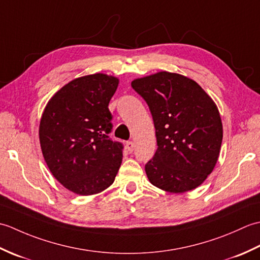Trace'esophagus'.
<instances>
[{"label":"esophagus","instance_id":"esophagus-1","mask_svg":"<svg viewBox=\"0 0 260 260\" xmlns=\"http://www.w3.org/2000/svg\"><path fill=\"white\" fill-rule=\"evenodd\" d=\"M125 147H126V151L127 152L132 153V152L134 151V143L133 142H126Z\"/></svg>","mask_w":260,"mask_h":260}]
</instances>
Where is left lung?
I'll use <instances>...</instances> for the list:
<instances>
[{"instance_id": "8db88e82", "label": "left lung", "mask_w": 260, "mask_h": 260, "mask_svg": "<svg viewBox=\"0 0 260 260\" xmlns=\"http://www.w3.org/2000/svg\"><path fill=\"white\" fill-rule=\"evenodd\" d=\"M132 87L148 105L155 127L148 180L171 193L196 189L219 157L223 131L217 105L194 80L168 71L137 78Z\"/></svg>"}]
</instances>
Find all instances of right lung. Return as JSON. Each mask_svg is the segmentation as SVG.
I'll use <instances>...</instances> for the list:
<instances>
[{
	"label": "right lung",
	"mask_w": 260,
	"mask_h": 260,
	"mask_svg": "<svg viewBox=\"0 0 260 260\" xmlns=\"http://www.w3.org/2000/svg\"><path fill=\"white\" fill-rule=\"evenodd\" d=\"M118 78L93 74L64 85L48 102L39 126L45 161L66 189L96 194L113 184L123 159V145L108 136V109Z\"/></svg>",
	"instance_id": "add662e5"
}]
</instances>
